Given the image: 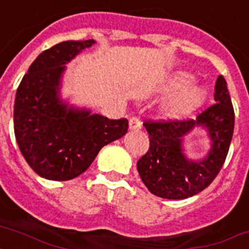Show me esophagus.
Masks as SVG:
<instances>
[{"mask_svg": "<svg viewBox=\"0 0 249 249\" xmlns=\"http://www.w3.org/2000/svg\"><path fill=\"white\" fill-rule=\"evenodd\" d=\"M142 128V123H141L140 117L133 116L129 119V129L130 130H140Z\"/></svg>", "mask_w": 249, "mask_h": 249, "instance_id": "obj_1", "label": "esophagus"}]
</instances>
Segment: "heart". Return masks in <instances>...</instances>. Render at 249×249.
I'll list each match as a JSON object with an SVG mask.
<instances>
[{
  "instance_id": "obj_1",
  "label": "heart",
  "mask_w": 249,
  "mask_h": 249,
  "mask_svg": "<svg viewBox=\"0 0 249 249\" xmlns=\"http://www.w3.org/2000/svg\"><path fill=\"white\" fill-rule=\"evenodd\" d=\"M190 83V76L186 73H178L170 79L168 84V90L176 91L169 101L164 105V113L168 117H183L189 115L203 103L205 98V91L199 86L187 85Z\"/></svg>"
}]
</instances>
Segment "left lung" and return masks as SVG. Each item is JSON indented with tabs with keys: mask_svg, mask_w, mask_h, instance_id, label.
Segmentation results:
<instances>
[{
	"mask_svg": "<svg viewBox=\"0 0 249 249\" xmlns=\"http://www.w3.org/2000/svg\"><path fill=\"white\" fill-rule=\"evenodd\" d=\"M214 102L196 119L147 120L148 151L137 161V169L150 191L164 199H186L208 187L220 173L234 133V107L222 76L214 85ZM195 126L209 130L213 148L205 160H189L181 152V140Z\"/></svg>",
	"mask_w": 249,
	"mask_h": 249,
	"instance_id": "8db88e82",
	"label": "left lung"
}]
</instances>
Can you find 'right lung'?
<instances>
[{
    "label": "right lung",
    "mask_w": 249,
    "mask_h": 249,
    "mask_svg": "<svg viewBox=\"0 0 249 249\" xmlns=\"http://www.w3.org/2000/svg\"><path fill=\"white\" fill-rule=\"evenodd\" d=\"M94 40L64 41L31 64L17 90L14 132L21 155L38 176L68 181L84 173L103 146L124 136L128 120H109L59 99L62 73Z\"/></svg>",
    "instance_id": "add662e5"
}]
</instances>
